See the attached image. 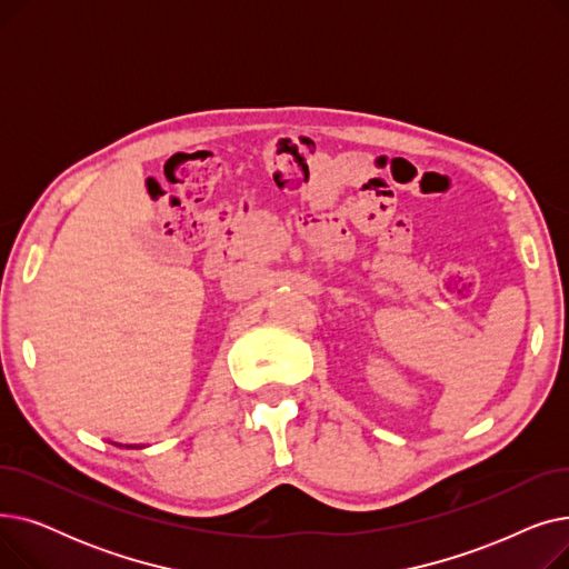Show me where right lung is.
<instances>
[{"instance_id":"right-lung-1","label":"right lung","mask_w":569,"mask_h":569,"mask_svg":"<svg viewBox=\"0 0 569 569\" xmlns=\"http://www.w3.org/2000/svg\"><path fill=\"white\" fill-rule=\"evenodd\" d=\"M114 445H119V442H114ZM127 447H133V445H127Z\"/></svg>"}]
</instances>
